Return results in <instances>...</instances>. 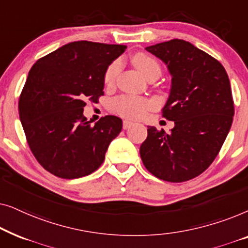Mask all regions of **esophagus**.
I'll return each instance as SVG.
<instances>
[{"mask_svg":"<svg viewBox=\"0 0 248 248\" xmlns=\"http://www.w3.org/2000/svg\"><path fill=\"white\" fill-rule=\"evenodd\" d=\"M134 123H132L131 121H124L123 122V128L124 130H127V128H130L131 126H133Z\"/></svg>","mask_w":248,"mask_h":248,"instance_id":"34e87169","label":"esophagus"}]
</instances>
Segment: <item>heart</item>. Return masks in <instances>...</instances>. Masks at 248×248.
Returning a JSON list of instances; mask_svg holds the SVG:
<instances>
[{
  "label": "heart",
  "mask_w": 248,
  "mask_h": 248,
  "mask_svg": "<svg viewBox=\"0 0 248 248\" xmlns=\"http://www.w3.org/2000/svg\"><path fill=\"white\" fill-rule=\"evenodd\" d=\"M132 62L135 67L147 78H159L161 74L160 64L155 57L147 53L139 52L132 56ZM121 71L120 61H114L107 67L104 74V83L106 87L114 86L116 78ZM115 109L122 116L127 118H140L152 107L150 100L134 96H122L114 101Z\"/></svg>",
  "instance_id": "heart-1"
}]
</instances>
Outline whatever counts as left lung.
Returning a JSON list of instances; mask_svg holds the SVG:
<instances>
[{"label":"left lung","instance_id":"obj_1","mask_svg":"<svg viewBox=\"0 0 248 248\" xmlns=\"http://www.w3.org/2000/svg\"><path fill=\"white\" fill-rule=\"evenodd\" d=\"M167 65L171 88L162 117L170 133L148 126L140 147L145 168L166 182L182 183L212 164L232 127L233 100L228 74L219 61L182 39L145 48Z\"/></svg>","mask_w":248,"mask_h":248}]
</instances>
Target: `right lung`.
<instances>
[{"mask_svg": "<svg viewBox=\"0 0 248 248\" xmlns=\"http://www.w3.org/2000/svg\"><path fill=\"white\" fill-rule=\"evenodd\" d=\"M125 49L80 40L47 54L30 69L19 99L20 121L32 155L50 174L79 178L104 162L123 123L107 115L90 125L83 107L87 100L98 103L105 71Z\"/></svg>", "mask_w": 248, "mask_h": 248, "instance_id": "right-lung-1", "label": "right lung"}]
</instances>
